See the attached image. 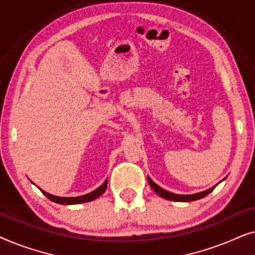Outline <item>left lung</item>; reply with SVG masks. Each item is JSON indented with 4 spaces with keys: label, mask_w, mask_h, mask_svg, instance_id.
Listing matches in <instances>:
<instances>
[{
    "label": "left lung",
    "mask_w": 255,
    "mask_h": 255,
    "mask_svg": "<svg viewBox=\"0 0 255 255\" xmlns=\"http://www.w3.org/2000/svg\"><path fill=\"white\" fill-rule=\"evenodd\" d=\"M147 180H148V183L149 186L152 187V189L155 191L156 194L159 195V196H161L162 198H165V200H169V201H174V202H191V201H196V200H200V198H203L207 196L211 193L212 190L215 189L216 186L211 187L210 189H207L204 191H201V193H196V194H191V195H180V194H174V193H170V191L166 190V189H162L161 187H159L158 184H155L153 181L151 180V177L147 176Z\"/></svg>",
    "instance_id": "1"
}]
</instances>
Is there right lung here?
Masks as SVG:
<instances>
[{"instance_id": "obj_1", "label": "right lung", "mask_w": 255, "mask_h": 255, "mask_svg": "<svg viewBox=\"0 0 255 255\" xmlns=\"http://www.w3.org/2000/svg\"><path fill=\"white\" fill-rule=\"evenodd\" d=\"M107 184H108V179L104 181L103 184H101V186L97 188V189L93 190L92 193L89 194H86V195H82V196H76V197H60V196H54V195H51L46 193V191L41 190V193H43L45 196L47 198H50L52 202H54V203H59V204H66V205H69V204H80V203H86V202H90V201H94L96 200L97 197H100L101 195H102L104 191L107 189Z\"/></svg>"}]
</instances>
